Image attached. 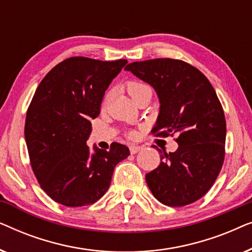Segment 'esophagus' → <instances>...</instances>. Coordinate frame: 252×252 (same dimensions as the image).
I'll return each mask as SVG.
<instances>
[{
  "mask_svg": "<svg viewBox=\"0 0 252 252\" xmlns=\"http://www.w3.org/2000/svg\"><path fill=\"white\" fill-rule=\"evenodd\" d=\"M141 149H142V147H140V146H130L129 147V151H130V154H132V155L139 153Z\"/></svg>",
  "mask_w": 252,
  "mask_h": 252,
  "instance_id": "1",
  "label": "esophagus"
}]
</instances>
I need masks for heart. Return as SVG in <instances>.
I'll use <instances>...</instances> for the list:
<instances>
[{
	"instance_id": "b5f03b06",
	"label": "heart",
	"mask_w": 252,
	"mask_h": 252,
	"mask_svg": "<svg viewBox=\"0 0 252 252\" xmlns=\"http://www.w3.org/2000/svg\"><path fill=\"white\" fill-rule=\"evenodd\" d=\"M146 88H149V87H148L146 84H143V82H139V81L127 82V92H128V94L132 96L133 99L135 98V96L139 94L141 91H143V89H146ZM129 136L130 137H135L136 133L135 132H130Z\"/></svg>"
}]
</instances>
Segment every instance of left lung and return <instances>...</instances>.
<instances>
[{
    "label": "left lung",
    "mask_w": 252,
    "mask_h": 252,
    "mask_svg": "<svg viewBox=\"0 0 252 252\" xmlns=\"http://www.w3.org/2000/svg\"><path fill=\"white\" fill-rule=\"evenodd\" d=\"M157 92L160 111L155 136L177 135L174 153L146 174L155 197L167 206H184L203 197L215 184L225 159L226 119L211 82L180 60L156 58L125 67ZM160 151V150H159Z\"/></svg>",
    "instance_id": "1"
}]
</instances>
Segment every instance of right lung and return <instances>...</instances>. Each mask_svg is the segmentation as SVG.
I'll return each instance as SVG.
<instances>
[{
	"instance_id": "1",
	"label": "right lung",
	"mask_w": 252,
	"mask_h": 252,
	"mask_svg": "<svg viewBox=\"0 0 252 252\" xmlns=\"http://www.w3.org/2000/svg\"><path fill=\"white\" fill-rule=\"evenodd\" d=\"M126 63L70 57L37 86L24 132L33 173L60 204H94L108 190L116 165L128 157L129 149L120 143L110 150L95 148L94 154L87 146L91 120L99 115L105 91Z\"/></svg>"
}]
</instances>
